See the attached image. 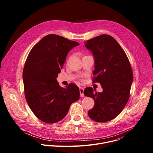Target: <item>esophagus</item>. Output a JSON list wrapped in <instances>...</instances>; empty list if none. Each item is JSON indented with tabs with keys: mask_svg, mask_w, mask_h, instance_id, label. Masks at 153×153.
<instances>
[{
	"mask_svg": "<svg viewBox=\"0 0 153 153\" xmlns=\"http://www.w3.org/2000/svg\"><path fill=\"white\" fill-rule=\"evenodd\" d=\"M83 91H84V89L83 88H80L79 89V92H80V95L81 97H84V94H83Z\"/></svg>",
	"mask_w": 153,
	"mask_h": 153,
	"instance_id": "esophagus-1",
	"label": "esophagus"
}]
</instances>
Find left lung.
<instances>
[{"instance_id": "left-lung-1", "label": "left lung", "mask_w": 153, "mask_h": 153, "mask_svg": "<svg viewBox=\"0 0 153 153\" xmlns=\"http://www.w3.org/2000/svg\"><path fill=\"white\" fill-rule=\"evenodd\" d=\"M85 45L94 57L93 82H99L103 88L102 93L94 92L91 87L84 90L85 96L94 100L88 114L97 122L110 121L122 112L129 98L133 79L131 66L119 43L110 35L97 36Z\"/></svg>"}]
</instances>
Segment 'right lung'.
<instances>
[{"label": "right lung", "instance_id": "obj_1", "mask_svg": "<svg viewBox=\"0 0 153 153\" xmlns=\"http://www.w3.org/2000/svg\"><path fill=\"white\" fill-rule=\"evenodd\" d=\"M79 45L63 37L48 34L36 43L27 57L23 71L25 96L33 113L43 122H59L66 116L70 105L79 99L76 85L64 88L56 80L68 53Z\"/></svg>", "mask_w": 153, "mask_h": 153}]
</instances>
